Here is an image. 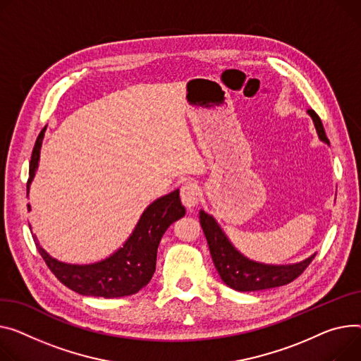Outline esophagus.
Listing matches in <instances>:
<instances>
[{
    "label": "esophagus",
    "mask_w": 361,
    "mask_h": 361,
    "mask_svg": "<svg viewBox=\"0 0 361 361\" xmlns=\"http://www.w3.org/2000/svg\"><path fill=\"white\" fill-rule=\"evenodd\" d=\"M180 197L184 206L187 207H195L200 200V190L196 183L187 181L180 188Z\"/></svg>",
    "instance_id": "obj_1"
}]
</instances>
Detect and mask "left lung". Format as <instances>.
<instances>
[{
  "instance_id": "left-lung-1",
  "label": "left lung",
  "mask_w": 361,
  "mask_h": 361,
  "mask_svg": "<svg viewBox=\"0 0 361 361\" xmlns=\"http://www.w3.org/2000/svg\"><path fill=\"white\" fill-rule=\"evenodd\" d=\"M307 113L314 118L319 137L329 143L319 116L314 110H307ZM200 225L206 235L216 270H218L224 283L238 292L264 290L292 283L306 270L312 259L315 258V255H312L302 262L292 264V266H266V264H258L239 254L228 241V238L219 225L214 222L212 216L204 212H200Z\"/></svg>"
}]
</instances>
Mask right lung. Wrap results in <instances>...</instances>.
Returning a JSON list of instances; mask_svg holds the SVG:
<instances>
[{
    "instance_id": "1",
    "label": "right lung",
    "mask_w": 361,
    "mask_h": 361,
    "mask_svg": "<svg viewBox=\"0 0 361 361\" xmlns=\"http://www.w3.org/2000/svg\"><path fill=\"white\" fill-rule=\"evenodd\" d=\"M44 129L39 133L32 152L27 190L37 170ZM27 207L30 209V206ZM184 213L185 209L180 202L178 190L155 200L140 216V221L123 248H120L107 259L90 264V266H71V264L54 259L42 248H39V252L55 277L80 295L97 298L133 295L152 279L161 238L166 228L174 221L183 218ZM35 243L37 244L36 238Z\"/></svg>"
}]
</instances>
